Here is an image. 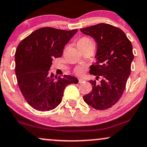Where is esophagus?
I'll list each match as a JSON object with an SVG mask.
<instances>
[{
  "label": "esophagus",
  "instance_id": "obj_1",
  "mask_svg": "<svg viewBox=\"0 0 147 147\" xmlns=\"http://www.w3.org/2000/svg\"><path fill=\"white\" fill-rule=\"evenodd\" d=\"M84 81H85V79H79V82L80 83H83V82H84Z\"/></svg>",
  "mask_w": 147,
  "mask_h": 147
}]
</instances>
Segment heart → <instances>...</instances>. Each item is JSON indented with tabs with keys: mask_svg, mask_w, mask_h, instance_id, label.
<instances>
[{
	"mask_svg": "<svg viewBox=\"0 0 147 147\" xmlns=\"http://www.w3.org/2000/svg\"><path fill=\"white\" fill-rule=\"evenodd\" d=\"M93 44L91 39H89L87 37H83V38H81L80 40L78 41L77 42V46L78 47L81 46H87V45ZM75 72L77 74H81L82 72V68L81 67H77L75 68Z\"/></svg>",
	"mask_w": 147,
	"mask_h": 147,
	"instance_id": "heart-1",
	"label": "heart"
}]
</instances>
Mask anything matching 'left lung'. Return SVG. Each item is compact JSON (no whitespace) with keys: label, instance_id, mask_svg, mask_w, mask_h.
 Wrapping results in <instances>:
<instances>
[{"label":"left lung","instance_id":"8db88e82","mask_svg":"<svg viewBox=\"0 0 147 147\" xmlns=\"http://www.w3.org/2000/svg\"><path fill=\"white\" fill-rule=\"evenodd\" d=\"M91 36L97 45V62L89 73L96 76L100 83L91 80L92 91L83 97L86 103L95 109L110 108L124 93L134 59L132 45L122 29L106 23H99L80 29Z\"/></svg>","mask_w":147,"mask_h":147}]
</instances>
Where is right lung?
<instances>
[{"label": "right lung", "mask_w": 147, "mask_h": 147, "mask_svg": "<svg viewBox=\"0 0 147 147\" xmlns=\"http://www.w3.org/2000/svg\"><path fill=\"white\" fill-rule=\"evenodd\" d=\"M77 31L42 27L17 46L15 54L17 83L25 100L36 110L56 108L61 103L66 86L79 82L72 76L56 77L49 72L53 58L61 57L65 45Z\"/></svg>", "instance_id": "1"}]
</instances>
